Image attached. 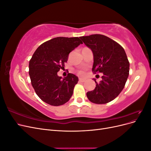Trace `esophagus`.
<instances>
[{
  "label": "esophagus",
  "instance_id": "esophagus-1",
  "mask_svg": "<svg viewBox=\"0 0 151 151\" xmlns=\"http://www.w3.org/2000/svg\"><path fill=\"white\" fill-rule=\"evenodd\" d=\"M79 81L80 82V83H84V82H85V79H79Z\"/></svg>",
  "mask_w": 151,
  "mask_h": 151
}]
</instances>
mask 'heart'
Segmentation results:
<instances>
[{
	"instance_id": "b5f03b06",
	"label": "heart",
	"mask_w": 151,
	"mask_h": 151,
	"mask_svg": "<svg viewBox=\"0 0 151 151\" xmlns=\"http://www.w3.org/2000/svg\"><path fill=\"white\" fill-rule=\"evenodd\" d=\"M76 72L77 74H78L79 76H83L85 74V72L84 70H78L76 71Z\"/></svg>"
}]
</instances>
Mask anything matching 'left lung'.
<instances>
[{
  "label": "left lung",
  "mask_w": 151,
  "mask_h": 151,
  "mask_svg": "<svg viewBox=\"0 0 151 151\" xmlns=\"http://www.w3.org/2000/svg\"><path fill=\"white\" fill-rule=\"evenodd\" d=\"M93 53L94 74L101 72V81L86 93L91 102L106 104L115 99L124 88L129 75L130 63L124 49L115 41L103 35L81 36Z\"/></svg>",
  "instance_id": "obj_1"
}]
</instances>
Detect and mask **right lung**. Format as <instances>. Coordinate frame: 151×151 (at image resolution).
Segmentation results:
<instances>
[{
    "mask_svg": "<svg viewBox=\"0 0 151 151\" xmlns=\"http://www.w3.org/2000/svg\"><path fill=\"white\" fill-rule=\"evenodd\" d=\"M80 44L83 42L78 37H57L35 52L29 63V74L35 93L43 101L57 106L70 99L78 77L68 73L62 79L57 72L64 68L68 54Z\"/></svg>",
    "mask_w": 151,
    "mask_h": 151,
    "instance_id": "add662e5",
    "label": "right lung"
}]
</instances>
